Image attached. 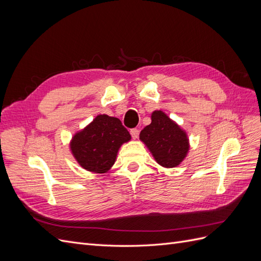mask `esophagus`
I'll return each mask as SVG.
<instances>
[{"instance_id": "34e87169", "label": "esophagus", "mask_w": 261, "mask_h": 261, "mask_svg": "<svg viewBox=\"0 0 261 261\" xmlns=\"http://www.w3.org/2000/svg\"><path fill=\"white\" fill-rule=\"evenodd\" d=\"M138 134H139V130L137 128L130 129V135H132L133 139H137L138 138Z\"/></svg>"}]
</instances>
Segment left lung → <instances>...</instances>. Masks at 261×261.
I'll use <instances>...</instances> for the list:
<instances>
[{
  "label": "left lung",
  "instance_id": "obj_1",
  "mask_svg": "<svg viewBox=\"0 0 261 261\" xmlns=\"http://www.w3.org/2000/svg\"><path fill=\"white\" fill-rule=\"evenodd\" d=\"M139 139L161 167H178L189 151L187 133L161 110L151 113V123L140 132Z\"/></svg>",
  "mask_w": 261,
  "mask_h": 261
}]
</instances>
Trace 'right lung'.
<instances>
[{"mask_svg": "<svg viewBox=\"0 0 261 261\" xmlns=\"http://www.w3.org/2000/svg\"><path fill=\"white\" fill-rule=\"evenodd\" d=\"M130 138L128 130L117 117L99 114L74 134L69 148L83 169L103 174L113 167L118 150Z\"/></svg>", "mask_w": 261, "mask_h": 261, "instance_id": "1", "label": "right lung"}]
</instances>
